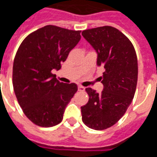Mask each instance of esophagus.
<instances>
[{
	"label": "esophagus",
	"mask_w": 157,
	"mask_h": 157,
	"mask_svg": "<svg viewBox=\"0 0 157 157\" xmlns=\"http://www.w3.org/2000/svg\"><path fill=\"white\" fill-rule=\"evenodd\" d=\"M78 90H79V91H85V88L84 86H82V85H78Z\"/></svg>",
	"instance_id": "esophagus-1"
}]
</instances>
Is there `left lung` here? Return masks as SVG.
Masks as SVG:
<instances>
[{
    "label": "left lung",
    "instance_id": "1",
    "mask_svg": "<svg viewBox=\"0 0 157 157\" xmlns=\"http://www.w3.org/2000/svg\"><path fill=\"white\" fill-rule=\"evenodd\" d=\"M82 35L97 52L98 66L105 71L100 78L101 93L85 90L89 101L81 107L82 121L94 130H105L125 114L134 97L138 82V58L131 41L114 27L85 30Z\"/></svg>",
    "mask_w": 157,
    "mask_h": 157
}]
</instances>
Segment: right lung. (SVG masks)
<instances>
[{
  "label": "right lung",
  "instance_id": "1",
  "mask_svg": "<svg viewBox=\"0 0 157 157\" xmlns=\"http://www.w3.org/2000/svg\"><path fill=\"white\" fill-rule=\"evenodd\" d=\"M81 31L46 25L31 32L19 45L13 60V85L26 117L51 127L61 122L65 109L78 90L76 84L59 82V70L81 38Z\"/></svg>",
  "mask_w": 157,
  "mask_h": 157
}]
</instances>
